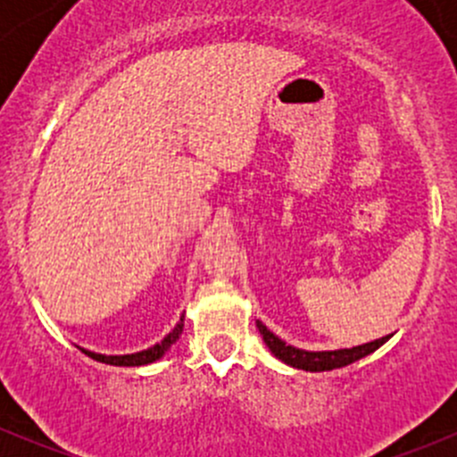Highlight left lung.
Returning a JSON list of instances; mask_svg holds the SVG:
<instances>
[{"mask_svg": "<svg viewBox=\"0 0 457 457\" xmlns=\"http://www.w3.org/2000/svg\"><path fill=\"white\" fill-rule=\"evenodd\" d=\"M258 331H261L262 340L270 347V352L274 353L278 361H283L285 365H292L296 370L305 371H331L338 370V367H347L352 362L361 361V358L370 356L371 352H376L380 345H385L391 336H382V338L373 340V343L358 345L352 349H336V352H305V349H296L292 345H287L285 340H280L278 336L271 334L262 322H256Z\"/></svg>", "mask_w": 457, "mask_h": 457, "instance_id": "left-lung-1", "label": "left lung"}]
</instances>
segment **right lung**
Returning a JSON list of instances; mask_svg holds the SVG:
<instances>
[{
	"mask_svg": "<svg viewBox=\"0 0 457 457\" xmlns=\"http://www.w3.org/2000/svg\"><path fill=\"white\" fill-rule=\"evenodd\" d=\"M181 331H183V316H181V320L177 322V327H174V329L170 331V334L165 336V338L161 340V343H156L154 347L145 349V352L128 353V356H104V353L87 352V349H81V352H84L86 356H90L92 361L105 362V365H114V367H141V365H150V362L159 361V358L163 356V353L168 352V349L172 347L174 343H177L179 336H181Z\"/></svg>",
	"mask_w": 457,
	"mask_h": 457,
	"instance_id": "obj_1",
	"label": "right lung"
}]
</instances>
